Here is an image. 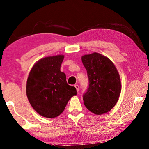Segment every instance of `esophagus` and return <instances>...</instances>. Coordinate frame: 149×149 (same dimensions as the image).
<instances>
[{
	"mask_svg": "<svg viewBox=\"0 0 149 149\" xmlns=\"http://www.w3.org/2000/svg\"><path fill=\"white\" fill-rule=\"evenodd\" d=\"M74 87H75V88H76V89H77V92H79V86L78 85V84H75V85H74Z\"/></svg>",
	"mask_w": 149,
	"mask_h": 149,
	"instance_id": "obj_1",
	"label": "esophagus"
}]
</instances>
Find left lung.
Here are the masks:
<instances>
[{
	"mask_svg": "<svg viewBox=\"0 0 149 149\" xmlns=\"http://www.w3.org/2000/svg\"><path fill=\"white\" fill-rule=\"evenodd\" d=\"M82 61L89 80V87L83 95L84 105L97 115L107 113L115 106L120 95L118 70L108 57L96 52L82 56Z\"/></svg>",
	"mask_w": 149,
	"mask_h": 149,
	"instance_id": "left-lung-1",
	"label": "left lung"
}]
</instances>
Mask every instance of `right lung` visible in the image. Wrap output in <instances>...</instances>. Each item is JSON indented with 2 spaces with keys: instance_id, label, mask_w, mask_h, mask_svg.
Instances as JSON below:
<instances>
[{
  "instance_id": "1",
  "label": "right lung",
  "mask_w": 149,
  "mask_h": 149,
  "mask_svg": "<svg viewBox=\"0 0 149 149\" xmlns=\"http://www.w3.org/2000/svg\"><path fill=\"white\" fill-rule=\"evenodd\" d=\"M63 59V55L44 57L33 65L29 74L28 100L36 113L46 118L58 116L77 95L76 88L67 84L66 75L60 70Z\"/></svg>"
}]
</instances>
